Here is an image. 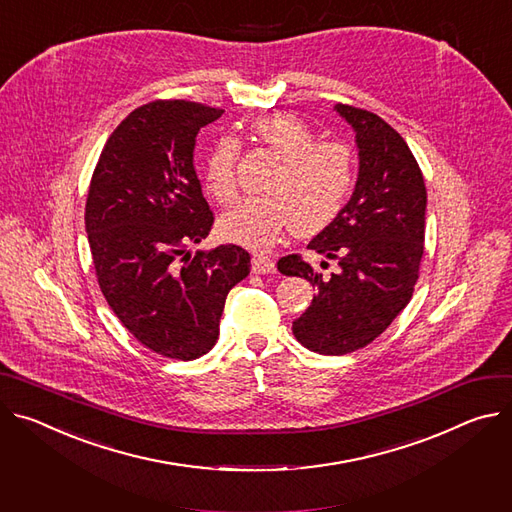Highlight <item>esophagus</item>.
Returning a JSON list of instances; mask_svg holds the SVG:
<instances>
[{"label": "esophagus", "instance_id": "esophagus-1", "mask_svg": "<svg viewBox=\"0 0 512 512\" xmlns=\"http://www.w3.org/2000/svg\"><path fill=\"white\" fill-rule=\"evenodd\" d=\"M251 271L255 275H265V273H273L275 271V263L265 257V255H253L251 259Z\"/></svg>", "mask_w": 512, "mask_h": 512}]
</instances>
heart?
<instances>
[{"instance_id":"heart-1","label":"heart","mask_w":512,"mask_h":512,"mask_svg":"<svg viewBox=\"0 0 512 512\" xmlns=\"http://www.w3.org/2000/svg\"><path fill=\"white\" fill-rule=\"evenodd\" d=\"M253 134L277 159L259 198H247L220 218L228 241L265 251L290 228L296 237H314L345 208L355 185V157L337 141H318L298 116L271 114L255 120ZM239 141L220 136L204 157L202 181L220 204L237 194Z\"/></svg>"}]
</instances>
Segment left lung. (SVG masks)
<instances>
[{"mask_svg": "<svg viewBox=\"0 0 512 512\" xmlns=\"http://www.w3.org/2000/svg\"><path fill=\"white\" fill-rule=\"evenodd\" d=\"M335 110L355 132L359 173L343 212L308 249L337 259L341 269L322 277L298 255L277 263L316 288L292 331L320 355H345L380 337L410 302L425 251V179L404 138L367 110Z\"/></svg>", "mask_w": 512, "mask_h": 512, "instance_id": "1", "label": "left lung"}]
</instances>
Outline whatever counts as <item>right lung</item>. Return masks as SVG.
I'll list each match as a JSON object with an SVG mask.
<instances>
[{"instance_id": "1", "label": "right lung", "mask_w": 512, "mask_h": 512, "mask_svg": "<svg viewBox=\"0 0 512 512\" xmlns=\"http://www.w3.org/2000/svg\"><path fill=\"white\" fill-rule=\"evenodd\" d=\"M222 112L183 100L136 108L110 134L87 192L102 294L136 341L169 359L214 347L226 296L251 271L237 245L188 253L214 222L194 167L196 136Z\"/></svg>"}]
</instances>
